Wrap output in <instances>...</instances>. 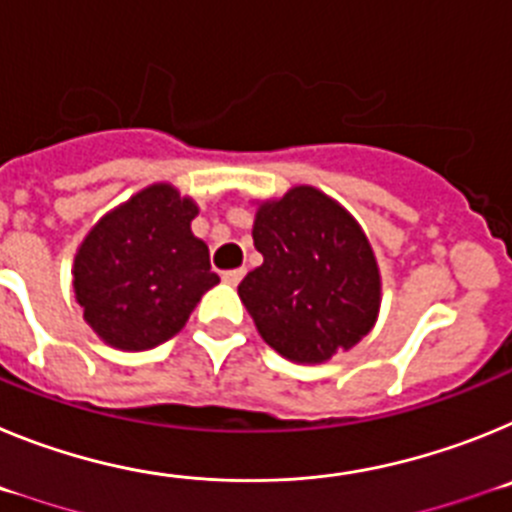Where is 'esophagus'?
Returning <instances> with one entry per match:
<instances>
[{
    "instance_id": "esophagus-1",
    "label": "esophagus",
    "mask_w": 512,
    "mask_h": 512,
    "mask_svg": "<svg viewBox=\"0 0 512 512\" xmlns=\"http://www.w3.org/2000/svg\"><path fill=\"white\" fill-rule=\"evenodd\" d=\"M243 277H246V271H243V269L223 271V282H225V284H233V287H235V284H238V282H241Z\"/></svg>"
}]
</instances>
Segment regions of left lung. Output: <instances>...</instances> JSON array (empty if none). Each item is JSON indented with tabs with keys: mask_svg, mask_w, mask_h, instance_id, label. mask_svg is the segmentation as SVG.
<instances>
[{
	"mask_svg": "<svg viewBox=\"0 0 512 512\" xmlns=\"http://www.w3.org/2000/svg\"><path fill=\"white\" fill-rule=\"evenodd\" d=\"M264 256L238 295L261 338L297 364H323L372 330L382 279L364 230L315 187L266 200L253 220Z\"/></svg>",
	"mask_w": 512,
	"mask_h": 512,
	"instance_id": "8db88e82",
	"label": "left lung"
}]
</instances>
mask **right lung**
<instances>
[{
  "instance_id": "add662e5",
  "label": "right lung",
  "mask_w": 512,
  "mask_h": 512,
  "mask_svg": "<svg viewBox=\"0 0 512 512\" xmlns=\"http://www.w3.org/2000/svg\"><path fill=\"white\" fill-rule=\"evenodd\" d=\"M197 212L171 184H151L89 230L74 259V292L104 343L146 351L169 341L220 282L192 233Z\"/></svg>"
}]
</instances>
